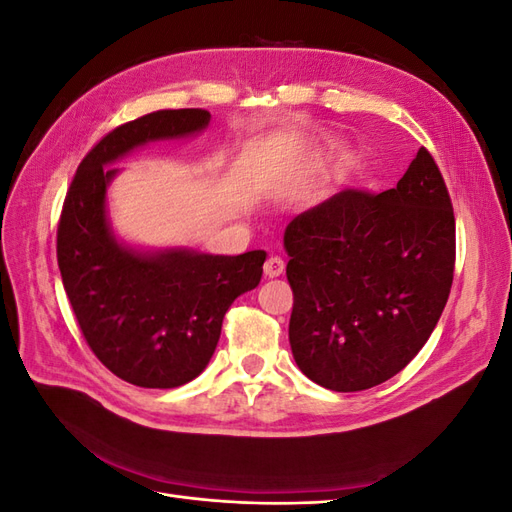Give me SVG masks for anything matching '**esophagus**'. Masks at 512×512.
Wrapping results in <instances>:
<instances>
[{
	"label": "esophagus",
	"instance_id": "obj_1",
	"mask_svg": "<svg viewBox=\"0 0 512 512\" xmlns=\"http://www.w3.org/2000/svg\"><path fill=\"white\" fill-rule=\"evenodd\" d=\"M286 269V262L280 256H269L265 262V275L267 277H277L282 275Z\"/></svg>",
	"mask_w": 512,
	"mask_h": 512
}]
</instances>
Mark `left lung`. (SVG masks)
<instances>
[{"mask_svg":"<svg viewBox=\"0 0 512 512\" xmlns=\"http://www.w3.org/2000/svg\"><path fill=\"white\" fill-rule=\"evenodd\" d=\"M288 339L303 374L337 393L404 369L436 329L455 269V215L425 147L393 190H344L284 232Z\"/></svg>","mask_w":512,"mask_h":512,"instance_id":"obj_1","label":"left lung"}]
</instances>
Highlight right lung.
<instances>
[{
  "label": "right lung",
  "instance_id": "right-lung-1",
  "mask_svg": "<svg viewBox=\"0 0 512 512\" xmlns=\"http://www.w3.org/2000/svg\"><path fill=\"white\" fill-rule=\"evenodd\" d=\"M211 115L179 108L108 132L72 179L57 228V262L89 348L115 376L143 389H175L205 371L222 320L239 294L258 286L267 252L200 254L145 250L119 239L106 209V168L130 151L203 132Z\"/></svg>",
  "mask_w": 512,
  "mask_h": 512
}]
</instances>
